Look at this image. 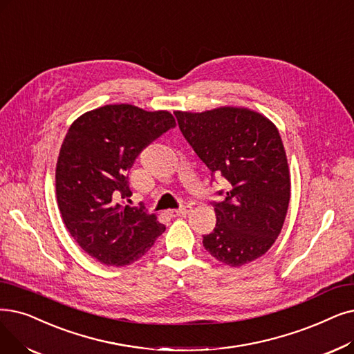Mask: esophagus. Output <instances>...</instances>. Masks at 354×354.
Listing matches in <instances>:
<instances>
[{
	"label": "esophagus",
	"instance_id": "34e87169",
	"mask_svg": "<svg viewBox=\"0 0 354 354\" xmlns=\"http://www.w3.org/2000/svg\"><path fill=\"white\" fill-rule=\"evenodd\" d=\"M191 211H192V207H191V204H185V205H183L182 208H178V209H171V211H169V215H171V217H183V215L189 214Z\"/></svg>",
	"mask_w": 354,
	"mask_h": 354
}]
</instances>
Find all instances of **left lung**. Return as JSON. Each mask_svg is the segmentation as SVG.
I'll use <instances>...</instances> for the list:
<instances>
[{
	"mask_svg": "<svg viewBox=\"0 0 354 354\" xmlns=\"http://www.w3.org/2000/svg\"><path fill=\"white\" fill-rule=\"evenodd\" d=\"M175 117L212 180L228 182L223 201L212 203L217 224L204 236L205 250L233 268L253 262L278 239L289 204V167L278 129L262 114L237 106L176 111Z\"/></svg>",
	"mask_w": 354,
	"mask_h": 354,
	"instance_id": "obj_1",
	"label": "left lung"
}]
</instances>
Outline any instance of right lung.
<instances>
[{
    "label": "right lung",
    "mask_w": 354,
    "mask_h": 354,
    "mask_svg": "<svg viewBox=\"0 0 354 354\" xmlns=\"http://www.w3.org/2000/svg\"><path fill=\"white\" fill-rule=\"evenodd\" d=\"M176 126L167 111L104 105L72 122L59 151L56 198L68 232L106 266H126L150 250L165 225L131 196L129 172L142 150Z\"/></svg>",
    "instance_id": "right-lung-1"
}]
</instances>
